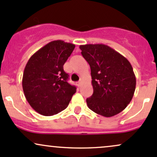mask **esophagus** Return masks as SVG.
<instances>
[{
	"instance_id": "1",
	"label": "esophagus",
	"mask_w": 157,
	"mask_h": 157,
	"mask_svg": "<svg viewBox=\"0 0 157 157\" xmlns=\"http://www.w3.org/2000/svg\"><path fill=\"white\" fill-rule=\"evenodd\" d=\"M81 84H82V80H81L77 82V86H78V87H80V86H81Z\"/></svg>"
}]
</instances>
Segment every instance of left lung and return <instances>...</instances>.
<instances>
[{
	"label": "left lung",
	"instance_id": "left-lung-1",
	"mask_svg": "<svg viewBox=\"0 0 157 157\" xmlns=\"http://www.w3.org/2000/svg\"><path fill=\"white\" fill-rule=\"evenodd\" d=\"M80 48L92 79L94 92L86 99L88 107L106 117L118 114L130 103L136 89L130 62L107 45H81Z\"/></svg>",
	"mask_w": 157,
	"mask_h": 157
}]
</instances>
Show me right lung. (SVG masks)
<instances>
[{"label": "right lung", "instance_id": "1", "mask_svg": "<svg viewBox=\"0 0 157 157\" xmlns=\"http://www.w3.org/2000/svg\"><path fill=\"white\" fill-rule=\"evenodd\" d=\"M75 45L54 40L36 52L24 68L22 86L31 107L44 116H52L67 108L76 87L67 82L63 65Z\"/></svg>", "mask_w": 157, "mask_h": 157}]
</instances>
